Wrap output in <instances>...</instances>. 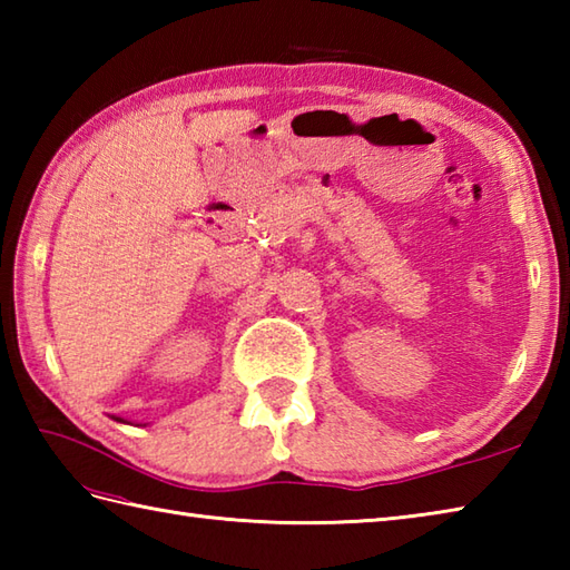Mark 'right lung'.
<instances>
[{
  "label": "right lung",
  "mask_w": 570,
  "mask_h": 570,
  "mask_svg": "<svg viewBox=\"0 0 570 570\" xmlns=\"http://www.w3.org/2000/svg\"><path fill=\"white\" fill-rule=\"evenodd\" d=\"M112 419H115V421H119V423H129V421H127V419H122V416H112ZM144 426H147V423H144Z\"/></svg>",
  "instance_id": "obj_1"
}]
</instances>
